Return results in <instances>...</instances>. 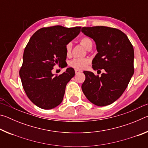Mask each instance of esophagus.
<instances>
[{"label":"esophagus","mask_w":148,"mask_h":148,"mask_svg":"<svg viewBox=\"0 0 148 148\" xmlns=\"http://www.w3.org/2000/svg\"><path fill=\"white\" fill-rule=\"evenodd\" d=\"M80 72H82L81 71H79V70H77V69H75V73L76 74H78V73H80Z\"/></svg>","instance_id":"esophagus-1"}]
</instances>
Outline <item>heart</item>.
<instances>
[{"instance_id": "1", "label": "heart", "mask_w": 148, "mask_h": 148, "mask_svg": "<svg viewBox=\"0 0 148 148\" xmlns=\"http://www.w3.org/2000/svg\"><path fill=\"white\" fill-rule=\"evenodd\" d=\"M80 42L87 49H89L92 46V42L89 37L84 36L80 39ZM72 44L69 43L65 46V50L67 55L71 53L72 50ZM89 60L85 58H74L69 62V65L74 69L82 70L86 68L89 64Z\"/></svg>"}]
</instances>
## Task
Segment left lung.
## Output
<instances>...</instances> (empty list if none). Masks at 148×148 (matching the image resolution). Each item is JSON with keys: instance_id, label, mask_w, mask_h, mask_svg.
Segmentation results:
<instances>
[{"instance_id": "1", "label": "left lung", "mask_w": 148, "mask_h": 148, "mask_svg": "<svg viewBox=\"0 0 148 148\" xmlns=\"http://www.w3.org/2000/svg\"><path fill=\"white\" fill-rule=\"evenodd\" d=\"M82 32L95 42L97 53L92 69L104 70L101 77L84 71L82 86L86 98L95 105L111 104L123 93L134 74V49L128 37L119 29L104 26L83 27Z\"/></svg>"}]
</instances>
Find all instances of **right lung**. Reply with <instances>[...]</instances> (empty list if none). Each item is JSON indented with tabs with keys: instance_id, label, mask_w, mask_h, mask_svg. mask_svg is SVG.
<instances>
[{
	"instance_id": "obj_1",
	"label": "right lung",
	"mask_w": 148,
	"mask_h": 148,
	"mask_svg": "<svg viewBox=\"0 0 148 148\" xmlns=\"http://www.w3.org/2000/svg\"><path fill=\"white\" fill-rule=\"evenodd\" d=\"M80 27H44L32 35L24 50L19 71L27 97L39 108L49 110L61 103L66 84L74 76L72 68L59 76L51 71L56 64L66 62L65 46L79 34Z\"/></svg>"
}]
</instances>
